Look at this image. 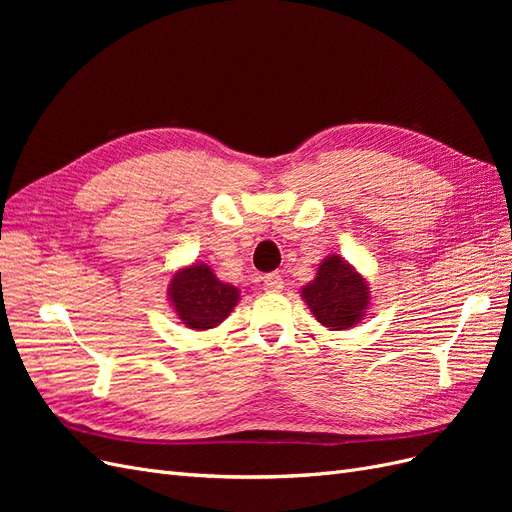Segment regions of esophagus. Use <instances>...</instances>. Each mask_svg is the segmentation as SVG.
I'll list each match as a JSON object with an SVG mask.
<instances>
[{"label":"esophagus","mask_w":512,"mask_h":512,"mask_svg":"<svg viewBox=\"0 0 512 512\" xmlns=\"http://www.w3.org/2000/svg\"><path fill=\"white\" fill-rule=\"evenodd\" d=\"M262 286H265L267 292H280L284 288V280L280 273H267L262 277Z\"/></svg>","instance_id":"1"}]
</instances>
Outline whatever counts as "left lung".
Masks as SVG:
<instances>
[{
    "mask_svg": "<svg viewBox=\"0 0 512 512\" xmlns=\"http://www.w3.org/2000/svg\"><path fill=\"white\" fill-rule=\"evenodd\" d=\"M301 297L320 324L331 331H344L363 320L369 286L342 256L331 254L320 262L314 282L301 288Z\"/></svg>",
    "mask_w": 512,
    "mask_h": 512,
    "instance_id": "8db88e82",
    "label": "left lung"
}]
</instances>
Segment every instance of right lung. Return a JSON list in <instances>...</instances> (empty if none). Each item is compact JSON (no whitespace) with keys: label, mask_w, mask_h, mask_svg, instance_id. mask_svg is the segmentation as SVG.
I'll return each mask as SVG.
<instances>
[{"label":"right lung","mask_w":512,"mask_h":512,"mask_svg":"<svg viewBox=\"0 0 512 512\" xmlns=\"http://www.w3.org/2000/svg\"><path fill=\"white\" fill-rule=\"evenodd\" d=\"M168 299L188 329L218 327L239 303V290L220 282L205 262L179 269L168 284Z\"/></svg>","instance_id":"obj_1"}]
</instances>
